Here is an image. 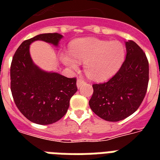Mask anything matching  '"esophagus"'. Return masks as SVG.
<instances>
[{
	"instance_id": "34e87169",
	"label": "esophagus",
	"mask_w": 160,
	"mask_h": 160,
	"mask_svg": "<svg viewBox=\"0 0 160 160\" xmlns=\"http://www.w3.org/2000/svg\"><path fill=\"white\" fill-rule=\"evenodd\" d=\"M85 83V80H82V79H79L77 80V82H76V85H77V88L79 89L80 87H81V85Z\"/></svg>"
}]
</instances>
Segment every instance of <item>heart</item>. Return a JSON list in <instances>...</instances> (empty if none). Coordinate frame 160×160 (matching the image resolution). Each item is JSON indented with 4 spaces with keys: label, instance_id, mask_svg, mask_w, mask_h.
I'll use <instances>...</instances> for the list:
<instances>
[{
    "label": "heart",
    "instance_id": "1",
    "mask_svg": "<svg viewBox=\"0 0 160 160\" xmlns=\"http://www.w3.org/2000/svg\"><path fill=\"white\" fill-rule=\"evenodd\" d=\"M71 55H62L64 64L77 68V62L85 63V72L95 81H104L117 73L124 62L125 49L119 41L94 37L76 39L70 46Z\"/></svg>",
    "mask_w": 160,
    "mask_h": 160
}]
</instances>
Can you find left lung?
Returning a JSON list of instances; mask_svg holds the SVG:
<instances>
[{
    "label": "left lung",
    "mask_w": 160,
    "mask_h": 160,
    "mask_svg": "<svg viewBox=\"0 0 160 160\" xmlns=\"http://www.w3.org/2000/svg\"><path fill=\"white\" fill-rule=\"evenodd\" d=\"M126 58L119 71L106 83L93 85L89 101L95 114L107 121H119L136 111L149 83V62L134 41H125Z\"/></svg>",
    "instance_id": "1"
}]
</instances>
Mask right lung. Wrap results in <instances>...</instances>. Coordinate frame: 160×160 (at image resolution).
<instances>
[{
	"mask_svg": "<svg viewBox=\"0 0 160 160\" xmlns=\"http://www.w3.org/2000/svg\"><path fill=\"white\" fill-rule=\"evenodd\" d=\"M62 38L58 33L37 35L23 41L12 59L11 90L14 101L21 114L36 124H53L61 119L77 91L75 78L43 70L31 57L32 42L42 41L57 47Z\"/></svg>",
	"mask_w": 160,
	"mask_h": 160,
	"instance_id": "obj_1",
	"label": "right lung"
}]
</instances>
